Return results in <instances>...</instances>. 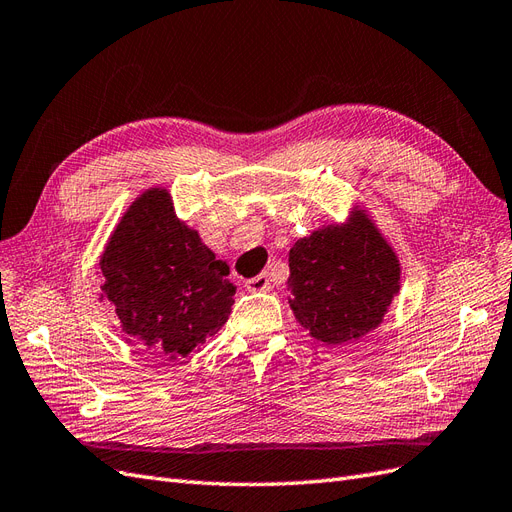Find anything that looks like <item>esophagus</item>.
Wrapping results in <instances>:
<instances>
[{
	"label": "esophagus",
	"instance_id": "34e87169",
	"mask_svg": "<svg viewBox=\"0 0 512 512\" xmlns=\"http://www.w3.org/2000/svg\"><path fill=\"white\" fill-rule=\"evenodd\" d=\"M245 288L252 290V293H267V290H271L269 275L260 273V275H256V278H250L245 282Z\"/></svg>",
	"mask_w": 512,
	"mask_h": 512
}]
</instances>
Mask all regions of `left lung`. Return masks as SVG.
Segmentation results:
<instances>
[{"label": "left lung", "instance_id": "8db88e82", "mask_svg": "<svg viewBox=\"0 0 512 512\" xmlns=\"http://www.w3.org/2000/svg\"><path fill=\"white\" fill-rule=\"evenodd\" d=\"M295 319L325 344H344L381 325L400 290V262L366 211L299 239L288 254Z\"/></svg>", "mask_w": 512, "mask_h": 512}]
</instances>
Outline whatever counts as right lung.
I'll list each match as a JSON object with an SVG mask.
<instances>
[{
  "mask_svg": "<svg viewBox=\"0 0 512 512\" xmlns=\"http://www.w3.org/2000/svg\"><path fill=\"white\" fill-rule=\"evenodd\" d=\"M101 299L129 342L155 357H187L228 321L237 286L228 265L176 217L168 189L137 198L101 256Z\"/></svg>",
  "mask_w": 512,
  "mask_h": 512,
  "instance_id": "right-lung-1",
  "label": "right lung"
}]
</instances>
